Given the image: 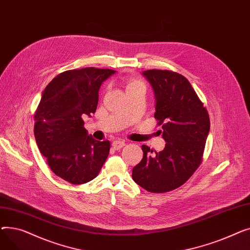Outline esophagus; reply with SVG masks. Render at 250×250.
I'll list each match as a JSON object with an SVG mask.
<instances>
[{
    "label": "esophagus",
    "instance_id": "obj_1",
    "mask_svg": "<svg viewBox=\"0 0 250 250\" xmlns=\"http://www.w3.org/2000/svg\"><path fill=\"white\" fill-rule=\"evenodd\" d=\"M125 145V143L124 141H114L112 143V147L114 150H121Z\"/></svg>",
    "mask_w": 250,
    "mask_h": 250
}]
</instances>
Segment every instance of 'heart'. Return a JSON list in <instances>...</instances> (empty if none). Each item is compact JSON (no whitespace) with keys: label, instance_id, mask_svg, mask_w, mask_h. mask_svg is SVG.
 Masks as SVG:
<instances>
[{"label":"heart","instance_id":"obj_1","mask_svg":"<svg viewBox=\"0 0 250 250\" xmlns=\"http://www.w3.org/2000/svg\"><path fill=\"white\" fill-rule=\"evenodd\" d=\"M137 88H144V89H145V84H144L141 80H138V79H130V80L127 81L126 91L137 89Z\"/></svg>","mask_w":250,"mask_h":250}]
</instances>
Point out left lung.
Segmentation results:
<instances>
[{"label": "left lung", "mask_w": 250, "mask_h": 250, "mask_svg": "<svg viewBox=\"0 0 250 250\" xmlns=\"http://www.w3.org/2000/svg\"><path fill=\"white\" fill-rule=\"evenodd\" d=\"M155 94V118L162 125L165 148L142 146L143 159L133 168V179L150 192L181 187L201 164L209 132V117L186 77L167 70L143 72Z\"/></svg>", "instance_id": "8db88e82"}]
</instances>
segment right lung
<instances>
[{
    "label": "right lung",
    "mask_w": 250,
    "mask_h": 250,
    "mask_svg": "<svg viewBox=\"0 0 250 250\" xmlns=\"http://www.w3.org/2000/svg\"><path fill=\"white\" fill-rule=\"evenodd\" d=\"M116 71L84 68L61 73L45 87L34 114V136L51 171L72 185L94 179L107 159L109 141L88 135L83 116L97 108L102 83Z\"/></svg>",
    "instance_id": "right-lung-1"
}]
</instances>
